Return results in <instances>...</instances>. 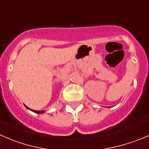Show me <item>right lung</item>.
<instances>
[{"instance_id":"add662e5","label":"right lung","mask_w":149,"mask_h":149,"mask_svg":"<svg viewBox=\"0 0 149 149\" xmlns=\"http://www.w3.org/2000/svg\"><path fill=\"white\" fill-rule=\"evenodd\" d=\"M25 107H26V108H27V109L30 110V111H33V112H35V113H44V111H36V110L30 109V108H28V107H27V106H26V105H25Z\"/></svg>"}]
</instances>
